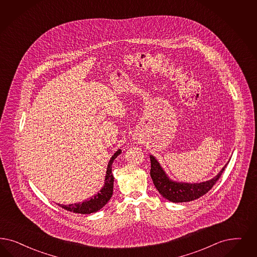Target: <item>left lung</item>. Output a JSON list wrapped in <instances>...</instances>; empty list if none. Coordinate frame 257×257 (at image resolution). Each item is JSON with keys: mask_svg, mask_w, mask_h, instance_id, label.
Masks as SVG:
<instances>
[{"mask_svg": "<svg viewBox=\"0 0 257 257\" xmlns=\"http://www.w3.org/2000/svg\"><path fill=\"white\" fill-rule=\"evenodd\" d=\"M151 171L150 175L154 185L157 188L160 195L164 198L172 202H189L199 198L200 196L207 194L216 181L221 177L223 171L226 168L227 164L222 168L217 176L201 183H184L176 182L170 179L163 169L161 168L159 161L153 156H150Z\"/></svg>", "mask_w": 257, "mask_h": 257, "instance_id": "8db88e82", "label": "left lung"}]
</instances>
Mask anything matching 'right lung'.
<instances>
[{
	"instance_id": "1",
	"label": "right lung",
	"mask_w": 257,
	"mask_h": 257,
	"mask_svg": "<svg viewBox=\"0 0 257 257\" xmlns=\"http://www.w3.org/2000/svg\"><path fill=\"white\" fill-rule=\"evenodd\" d=\"M121 153V150L115 152L112 156L111 160L107 166L106 176L104 179V185L102 189L88 200H85L81 203L69 204V205H62L59 204L62 209L69 211V212H76V213H82V214H89L92 212H96L100 210L103 206L106 205L107 202L110 200L113 195V187H114V177L112 174V164L115 158Z\"/></svg>"
}]
</instances>
